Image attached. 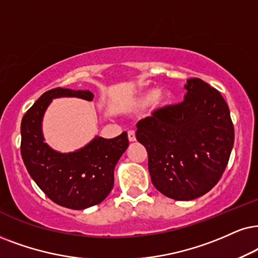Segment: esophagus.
Wrapping results in <instances>:
<instances>
[{"mask_svg": "<svg viewBox=\"0 0 258 258\" xmlns=\"http://www.w3.org/2000/svg\"><path fill=\"white\" fill-rule=\"evenodd\" d=\"M127 136H128L130 142H135V140H136V133H135V131H128V133H127Z\"/></svg>", "mask_w": 258, "mask_h": 258, "instance_id": "obj_1", "label": "esophagus"}]
</instances>
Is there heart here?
<instances>
[{
    "label": "heart",
    "mask_w": 258,
    "mask_h": 258,
    "mask_svg": "<svg viewBox=\"0 0 258 258\" xmlns=\"http://www.w3.org/2000/svg\"><path fill=\"white\" fill-rule=\"evenodd\" d=\"M170 99H171V94L167 90H158L156 91V93L148 91V93H144L143 95H140L138 103L140 106H146L152 101V103L156 107H163L168 105Z\"/></svg>",
    "instance_id": "1"
}]
</instances>
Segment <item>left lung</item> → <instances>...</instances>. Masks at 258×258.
Here are the masks:
<instances>
[{
    "label": "left lung",
    "mask_w": 258,
    "mask_h": 258,
    "mask_svg": "<svg viewBox=\"0 0 258 258\" xmlns=\"http://www.w3.org/2000/svg\"><path fill=\"white\" fill-rule=\"evenodd\" d=\"M184 100L153 110L137 123L153 185L165 197L188 201L208 193L226 169L234 128L216 88L189 78Z\"/></svg>",
    "instance_id": "obj_1"
}]
</instances>
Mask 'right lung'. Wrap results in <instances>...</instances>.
<instances>
[{"instance_id":"add662e5","label":"right lung","mask_w":258,"mask_h":258,"mask_svg":"<svg viewBox=\"0 0 258 258\" xmlns=\"http://www.w3.org/2000/svg\"><path fill=\"white\" fill-rule=\"evenodd\" d=\"M81 97L91 101L89 90L54 88L35 101L21 121V156L28 174L48 199L71 210H84L102 202L112 190L114 168L128 146L127 133L113 139L95 137L70 153L52 150L41 132V120L52 99Z\"/></svg>"}]
</instances>
